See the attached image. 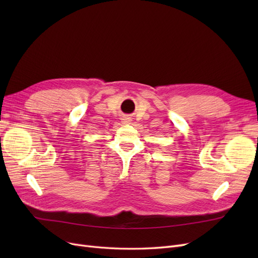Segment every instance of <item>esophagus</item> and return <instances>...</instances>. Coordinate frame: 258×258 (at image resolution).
Returning <instances> with one entry per match:
<instances>
[{
  "instance_id": "1",
  "label": "esophagus",
  "mask_w": 258,
  "mask_h": 258,
  "mask_svg": "<svg viewBox=\"0 0 258 258\" xmlns=\"http://www.w3.org/2000/svg\"><path fill=\"white\" fill-rule=\"evenodd\" d=\"M122 120H123V122H124V123H130L131 118H130V117H124V118H123Z\"/></svg>"
}]
</instances>
